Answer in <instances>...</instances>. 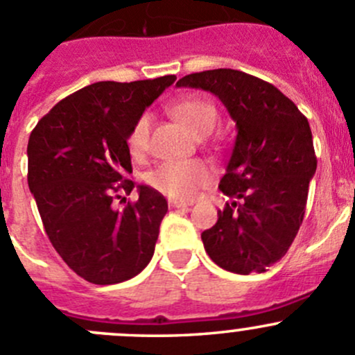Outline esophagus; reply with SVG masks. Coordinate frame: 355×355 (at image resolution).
<instances>
[{"label": "esophagus", "mask_w": 355, "mask_h": 355, "mask_svg": "<svg viewBox=\"0 0 355 355\" xmlns=\"http://www.w3.org/2000/svg\"><path fill=\"white\" fill-rule=\"evenodd\" d=\"M168 204H170L171 207H189V206H192V202H189V200H180V199H170V200H168Z\"/></svg>", "instance_id": "obj_1"}]
</instances>
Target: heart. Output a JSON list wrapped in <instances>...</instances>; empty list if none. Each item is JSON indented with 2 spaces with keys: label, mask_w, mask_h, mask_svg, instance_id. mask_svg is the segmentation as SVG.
<instances>
[{
  "label": "heart",
  "mask_w": 355,
  "mask_h": 355,
  "mask_svg": "<svg viewBox=\"0 0 355 355\" xmlns=\"http://www.w3.org/2000/svg\"><path fill=\"white\" fill-rule=\"evenodd\" d=\"M171 113L189 128L194 135H207L216 125L218 111L209 101L200 98H187L175 103ZM151 114L142 113L127 135V146L132 156L139 157L149 148L151 134ZM211 180V170L199 159L164 161L156 170L149 173V184L171 198L189 199L198 192L199 187Z\"/></svg>",
  "instance_id": "obj_1"
}]
</instances>
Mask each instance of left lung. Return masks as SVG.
Segmentation results:
<instances>
[{"mask_svg":"<svg viewBox=\"0 0 355 355\" xmlns=\"http://www.w3.org/2000/svg\"><path fill=\"white\" fill-rule=\"evenodd\" d=\"M177 85L213 92L237 123L220 180L232 200L200 234L204 249L232 273H263L287 254L302 225L318 164L309 121L273 84L241 70L199 71Z\"/></svg>","mask_w":355,"mask_h":355,"instance_id":"left-lung-1","label":"left lung"}]
</instances>
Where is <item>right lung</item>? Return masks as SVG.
<instances>
[{"label": "right lung", "instance_id": "right-lung-1", "mask_svg": "<svg viewBox=\"0 0 355 355\" xmlns=\"http://www.w3.org/2000/svg\"><path fill=\"white\" fill-rule=\"evenodd\" d=\"M177 80L96 82L67 96L41 118L27 146L28 189L49 242L78 277L113 285L141 273L155 254L168 202L134 182L127 135L134 121Z\"/></svg>", "mask_w": 355, "mask_h": 355}]
</instances>
